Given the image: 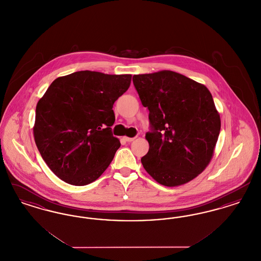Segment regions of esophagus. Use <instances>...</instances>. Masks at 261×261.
Returning <instances> with one entry per match:
<instances>
[{
    "mask_svg": "<svg viewBox=\"0 0 261 261\" xmlns=\"http://www.w3.org/2000/svg\"><path fill=\"white\" fill-rule=\"evenodd\" d=\"M134 139H135V137L134 138H129V137H124V140L126 142H132V141H134Z\"/></svg>",
    "mask_w": 261,
    "mask_h": 261,
    "instance_id": "34e87169",
    "label": "esophagus"
}]
</instances>
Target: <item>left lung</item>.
<instances>
[{"label": "left lung", "instance_id": "8db88e82", "mask_svg": "<svg viewBox=\"0 0 261 261\" xmlns=\"http://www.w3.org/2000/svg\"><path fill=\"white\" fill-rule=\"evenodd\" d=\"M149 110L146 171L163 186L185 184L211 162L220 132V116L204 85L169 70L133 76Z\"/></svg>", "mask_w": 261, "mask_h": 261}]
</instances>
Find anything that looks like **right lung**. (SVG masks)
Wrapping results in <instances>:
<instances>
[{
    "label": "right lung",
    "instance_id": "right-lung-1",
    "mask_svg": "<svg viewBox=\"0 0 261 261\" xmlns=\"http://www.w3.org/2000/svg\"><path fill=\"white\" fill-rule=\"evenodd\" d=\"M130 83V74L77 71L53 81L38 101L35 143L62 181L88 185L109 167L120 147L112 132L113 103Z\"/></svg>",
    "mask_w": 261,
    "mask_h": 261
}]
</instances>
